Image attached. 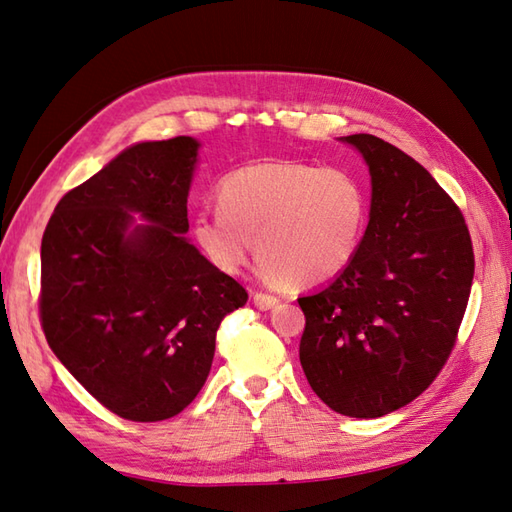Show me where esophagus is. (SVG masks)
I'll return each mask as SVG.
<instances>
[{
	"mask_svg": "<svg viewBox=\"0 0 512 512\" xmlns=\"http://www.w3.org/2000/svg\"><path fill=\"white\" fill-rule=\"evenodd\" d=\"M253 303L259 310H270L277 306L279 299L275 295H268V292H253Z\"/></svg>",
	"mask_w": 512,
	"mask_h": 512,
	"instance_id": "34e87169",
	"label": "esophagus"
}]
</instances>
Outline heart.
Listing matches in <instances>:
<instances>
[{
	"label": "heart",
	"instance_id": "obj_1",
	"mask_svg": "<svg viewBox=\"0 0 512 512\" xmlns=\"http://www.w3.org/2000/svg\"><path fill=\"white\" fill-rule=\"evenodd\" d=\"M217 202L220 209L200 211L191 222L202 255L222 273L239 275L257 248L264 277L292 286L341 275L367 217L365 191L350 171L292 160L231 171L217 187Z\"/></svg>",
	"mask_w": 512,
	"mask_h": 512
}]
</instances>
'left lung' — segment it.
<instances>
[{
    "label": "left lung",
    "mask_w": 512,
    "mask_h": 512,
    "mask_svg": "<svg viewBox=\"0 0 512 512\" xmlns=\"http://www.w3.org/2000/svg\"><path fill=\"white\" fill-rule=\"evenodd\" d=\"M341 140L369 167V222L352 264L297 299L299 361L330 409L380 418L418 398L447 363L475 257L458 204L420 162L372 134Z\"/></svg>",
    "instance_id": "left-lung-1"
}]
</instances>
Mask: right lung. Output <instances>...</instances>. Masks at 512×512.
<instances>
[{
    "mask_svg": "<svg viewBox=\"0 0 512 512\" xmlns=\"http://www.w3.org/2000/svg\"><path fill=\"white\" fill-rule=\"evenodd\" d=\"M198 149L191 136L127 147L63 195L41 239L50 350L125 420L178 416L211 372L222 319L248 299L182 237Z\"/></svg>",
    "mask_w": 512,
    "mask_h": 512,
    "instance_id": "right-lung-1",
    "label": "right lung"
}]
</instances>
